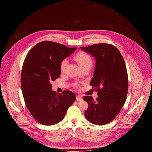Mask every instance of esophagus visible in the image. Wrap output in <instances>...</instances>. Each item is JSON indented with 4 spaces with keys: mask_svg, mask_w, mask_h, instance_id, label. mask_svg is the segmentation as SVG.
I'll return each instance as SVG.
<instances>
[{
    "mask_svg": "<svg viewBox=\"0 0 152 152\" xmlns=\"http://www.w3.org/2000/svg\"><path fill=\"white\" fill-rule=\"evenodd\" d=\"M82 100V97L81 96H80V95L76 96V100L77 101H81Z\"/></svg>",
    "mask_w": 152,
    "mask_h": 152,
    "instance_id": "34e87169",
    "label": "esophagus"
}]
</instances>
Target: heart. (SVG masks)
Segmentation results:
<instances>
[{
	"mask_svg": "<svg viewBox=\"0 0 152 152\" xmlns=\"http://www.w3.org/2000/svg\"><path fill=\"white\" fill-rule=\"evenodd\" d=\"M75 58L76 61L78 62L79 66L81 68L85 67H92L93 64V61L91 56L85 52L80 51L77 52L75 55ZM68 63V61L67 59H63L60 62V71L61 73H64L66 69Z\"/></svg>",
	"mask_w": 152,
	"mask_h": 152,
	"instance_id": "b5f03b06",
	"label": "heart"
}]
</instances>
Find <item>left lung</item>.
Here are the masks:
<instances>
[{
    "instance_id": "1",
    "label": "left lung",
    "mask_w": 152,
    "mask_h": 152,
    "mask_svg": "<svg viewBox=\"0 0 152 152\" xmlns=\"http://www.w3.org/2000/svg\"><path fill=\"white\" fill-rule=\"evenodd\" d=\"M80 49L96 60L90 85L95 88L98 97L96 100L91 96L83 97L88 104L85 116L94 124L104 125L117 117L126 102L128 91L126 64L118 49L111 44L99 43Z\"/></svg>"
}]
</instances>
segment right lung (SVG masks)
Segmentation results:
<instances>
[{
    "label": "right lung",
    "mask_w": 152,
    "mask_h": 152,
    "mask_svg": "<svg viewBox=\"0 0 152 152\" xmlns=\"http://www.w3.org/2000/svg\"><path fill=\"white\" fill-rule=\"evenodd\" d=\"M76 49L53 41H42L33 47L24 60L21 75L23 96L32 116L42 124L60 122L76 100L71 91L59 94L53 91L51 82L59 77L61 61Z\"/></svg>",
    "instance_id": "right-lung-1"
}]
</instances>
